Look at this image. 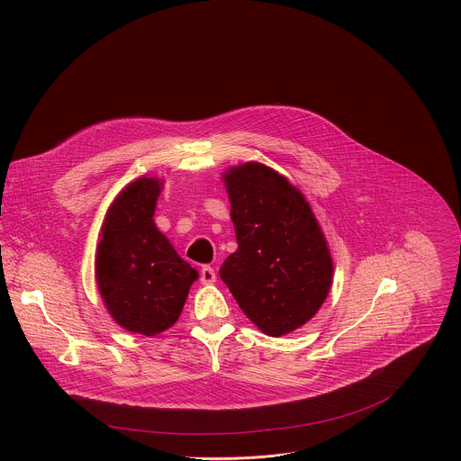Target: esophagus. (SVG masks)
<instances>
[{
	"label": "esophagus",
	"mask_w": 461,
	"mask_h": 461,
	"mask_svg": "<svg viewBox=\"0 0 461 461\" xmlns=\"http://www.w3.org/2000/svg\"><path fill=\"white\" fill-rule=\"evenodd\" d=\"M199 279H201V283H203V285H212V283H215L217 275H215L213 267H210V266H204V267L201 269Z\"/></svg>",
	"instance_id": "34e87169"
}]
</instances>
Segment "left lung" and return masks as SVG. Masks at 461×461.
<instances>
[{
	"label": "left lung",
	"instance_id": "1",
	"mask_svg": "<svg viewBox=\"0 0 461 461\" xmlns=\"http://www.w3.org/2000/svg\"><path fill=\"white\" fill-rule=\"evenodd\" d=\"M239 249L219 276L242 312L271 337L308 322L324 303L333 262L303 194L251 162L224 175Z\"/></svg>",
	"mask_w": 461,
	"mask_h": 461
}]
</instances>
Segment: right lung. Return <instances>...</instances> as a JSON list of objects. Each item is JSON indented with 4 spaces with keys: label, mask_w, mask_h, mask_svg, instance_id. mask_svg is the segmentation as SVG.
<instances>
[{
    "label": "right lung",
    "mask_w": 461,
    "mask_h": 461,
    "mask_svg": "<svg viewBox=\"0 0 461 461\" xmlns=\"http://www.w3.org/2000/svg\"><path fill=\"white\" fill-rule=\"evenodd\" d=\"M160 182L139 178L110 206L95 255L101 297L124 330L157 335L171 328L197 273L157 230Z\"/></svg>",
    "instance_id": "obj_1"
}]
</instances>
